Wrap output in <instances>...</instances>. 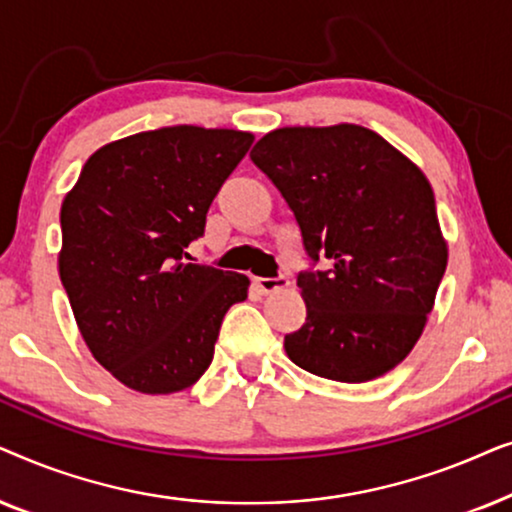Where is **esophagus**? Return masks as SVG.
<instances>
[{"instance_id":"obj_1","label":"esophagus","mask_w":512,"mask_h":512,"mask_svg":"<svg viewBox=\"0 0 512 512\" xmlns=\"http://www.w3.org/2000/svg\"><path fill=\"white\" fill-rule=\"evenodd\" d=\"M254 284L261 293H275V291L286 289V286H289V279H286L284 275H279V277H254Z\"/></svg>"}]
</instances>
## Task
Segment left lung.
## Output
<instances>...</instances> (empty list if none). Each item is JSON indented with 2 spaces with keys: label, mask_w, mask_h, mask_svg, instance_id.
I'll return each instance as SVG.
<instances>
[{
  "label": "left lung",
  "mask_w": 512,
  "mask_h": 512,
  "mask_svg": "<svg viewBox=\"0 0 512 512\" xmlns=\"http://www.w3.org/2000/svg\"><path fill=\"white\" fill-rule=\"evenodd\" d=\"M249 156L291 207L307 256L331 261L298 275L307 319L284 338L289 359L349 384L394 370L417 345L447 268L429 179L354 123L277 128Z\"/></svg>",
  "instance_id": "left-lung-1"
}]
</instances>
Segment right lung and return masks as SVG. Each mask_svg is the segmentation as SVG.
Segmentation results:
<instances>
[{"label":"right lung","mask_w":512,"mask_h":512,"mask_svg":"<svg viewBox=\"0 0 512 512\" xmlns=\"http://www.w3.org/2000/svg\"><path fill=\"white\" fill-rule=\"evenodd\" d=\"M254 135L172 125L104 144L60 209V279L90 354L139 394L193 387L249 279L184 263Z\"/></svg>","instance_id":"obj_1"}]
</instances>
